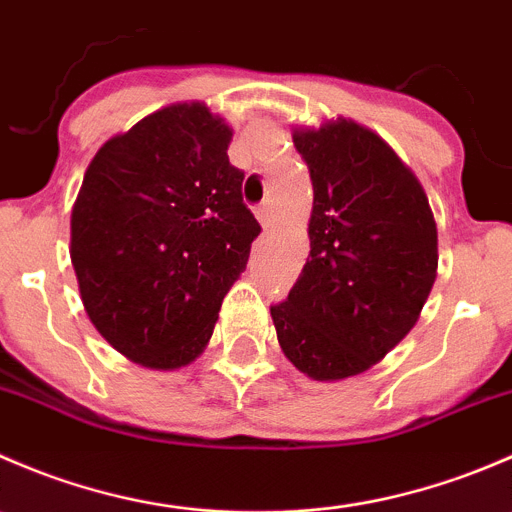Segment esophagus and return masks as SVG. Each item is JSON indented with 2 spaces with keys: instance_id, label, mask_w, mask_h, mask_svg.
I'll use <instances>...</instances> for the list:
<instances>
[{
  "instance_id": "esophagus-1",
  "label": "esophagus",
  "mask_w": 512,
  "mask_h": 512,
  "mask_svg": "<svg viewBox=\"0 0 512 512\" xmlns=\"http://www.w3.org/2000/svg\"><path fill=\"white\" fill-rule=\"evenodd\" d=\"M257 220H260L262 227H270L272 220H275V213H272V205H262V208H257Z\"/></svg>"
}]
</instances>
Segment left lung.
Segmentation results:
<instances>
[{"label": "left lung", "mask_w": 512, "mask_h": 512, "mask_svg": "<svg viewBox=\"0 0 512 512\" xmlns=\"http://www.w3.org/2000/svg\"><path fill=\"white\" fill-rule=\"evenodd\" d=\"M314 188L309 257L270 309L277 342L314 381L379 364L411 329L438 275L426 190L394 148L352 118L294 126Z\"/></svg>", "instance_id": "left-lung-1"}]
</instances>
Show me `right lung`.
Segmentation results:
<instances>
[{
	"label": "right lung",
	"instance_id": "add662e5",
	"mask_svg": "<svg viewBox=\"0 0 512 512\" xmlns=\"http://www.w3.org/2000/svg\"><path fill=\"white\" fill-rule=\"evenodd\" d=\"M230 141L203 101L158 108L98 148L71 208L86 314L146 369H183L205 352L262 230L242 203Z\"/></svg>",
	"mask_w": 512,
	"mask_h": 512
}]
</instances>
